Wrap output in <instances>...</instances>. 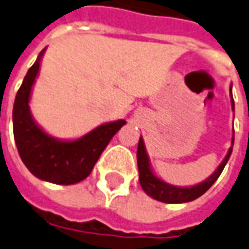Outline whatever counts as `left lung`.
Here are the masks:
<instances>
[{"instance_id": "obj_1", "label": "left lung", "mask_w": 249, "mask_h": 249, "mask_svg": "<svg viewBox=\"0 0 249 249\" xmlns=\"http://www.w3.org/2000/svg\"><path fill=\"white\" fill-rule=\"evenodd\" d=\"M230 103H231V109L234 111V101L231 96V85H230ZM233 144H234V131L231 136V145H230L229 151L226 153V156L223 158L221 164L216 167L213 174L204 181L192 185V186H177L171 183L166 182L164 179H161L160 177L156 175L151 166V160L148 156V152L145 148L144 138L140 137L138 141V148H137V164H138V173H140V185L142 188V191L149 196L161 203H168V204H179V203H189L193 201L201 195H204L218 179V177L221 175L223 168L226 166L228 160H229L231 151H233Z\"/></svg>"}]
</instances>
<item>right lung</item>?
<instances>
[{
	"mask_svg": "<svg viewBox=\"0 0 249 249\" xmlns=\"http://www.w3.org/2000/svg\"><path fill=\"white\" fill-rule=\"evenodd\" d=\"M43 49L27 71L13 104V136L24 166L38 179L57 185H74L88 178L112 137L126 124L124 119L103 123L85 136L61 140L46 133L34 119L30 98L38 78Z\"/></svg>",
	"mask_w": 249,
	"mask_h": 249,
	"instance_id": "1",
	"label": "right lung"
}]
</instances>
